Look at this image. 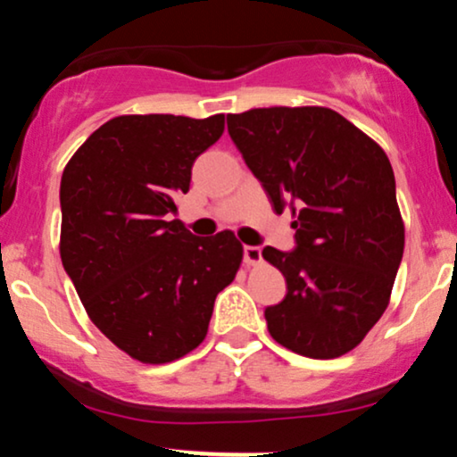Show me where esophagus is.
<instances>
[{
	"instance_id": "34e87169",
	"label": "esophagus",
	"mask_w": 457,
	"mask_h": 457,
	"mask_svg": "<svg viewBox=\"0 0 457 457\" xmlns=\"http://www.w3.org/2000/svg\"><path fill=\"white\" fill-rule=\"evenodd\" d=\"M262 262V249L260 246H245V264L255 266Z\"/></svg>"
}]
</instances>
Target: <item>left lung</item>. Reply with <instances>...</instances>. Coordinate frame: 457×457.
<instances>
[{"label": "left lung", "instance_id": "obj_1", "mask_svg": "<svg viewBox=\"0 0 457 457\" xmlns=\"http://www.w3.org/2000/svg\"><path fill=\"white\" fill-rule=\"evenodd\" d=\"M228 130L275 211L290 204L295 219V251H262L287 283L264 312L270 337L309 359L350 353L389 307L403 253L389 156L328 107L229 113Z\"/></svg>", "mask_w": 457, "mask_h": 457}]
</instances>
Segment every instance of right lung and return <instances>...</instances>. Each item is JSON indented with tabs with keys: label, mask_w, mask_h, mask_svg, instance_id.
<instances>
[{
	"label": "right lung",
	"mask_w": 457,
	"mask_h": 457,
	"mask_svg": "<svg viewBox=\"0 0 457 457\" xmlns=\"http://www.w3.org/2000/svg\"><path fill=\"white\" fill-rule=\"evenodd\" d=\"M223 130V113L118 115L83 141L62 174V264L98 330L141 363L195 350L214 298L243 262L229 229L199 238L169 221L193 161Z\"/></svg>",
	"instance_id": "right-lung-1"
}]
</instances>
